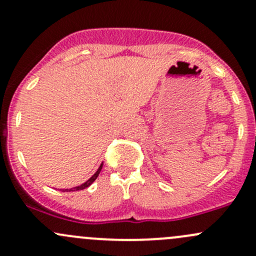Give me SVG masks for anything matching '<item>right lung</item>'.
I'll use <instances>...</instances> for the list:
<instances>
[{"instance_id": "add662e5", "label": "right lung", "mask_w": 256, "mask_h": 256, "mask_svg": "<svg viewBox=\"0 0 256 256\" xmlns=\"http://www.w3.org/2000/svg\"><path fill=\"white\" fill-rule=\"evenodd\" d=\"M102 164H100V167H99V168H98V171L95 172V174H92V176L90 177L89 180H86V182H85V183H82V184L78 186V187H73V188H70V190H64V192H66H66H68V190H69V192H70V190H72V192H73V190H84V188L89 187V186L92 184V183L94 182L95 180H96L98 176H99V174H100V171H102Z\"/></svg>"}]
</instances>
